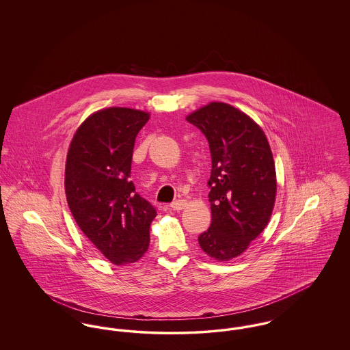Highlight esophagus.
Listing matches in <instances>:
<instances>
[{"label": "esophagus", "mask_w": 350, "mask_h": 350, "mask_svg": "<svg viewBox=\"0 0 350 350\" xmlns=\"http://www.w3.org/2000/svg\"><path fill=\"white\" fill-rule=\"evenodd\" d=\"M186 206H187V202L185 200H174V202L170 204V207H172L174 211H181Z\"/></svg>", "instance_id": "esophagus-1"}]
</instances>
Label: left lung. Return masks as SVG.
Masks as SVG:
<instances>
[{
    "mask_svg": "<svg viewBox=\"0 0 350 350\" xmlns=\"http://www.w3.org/2000/svg\"><path fill=\"white\" fill-rule=\"evenodd\" d=\"M186 120L208 140L213 170L211 226L198 237L200 248L219 262L240 256L270 220L277 174L262 129L245 113L224 102H210Z\"/></svg>",
    "mask_w": 350,
    "mask_h": 350,
    "instance_id": "obj_1",
    "label": "left lung"
}]
</instances>
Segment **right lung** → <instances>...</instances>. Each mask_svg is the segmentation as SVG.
<instances>
[{
	"mask_svg": "<svg viewBox=\"0 0 350 350\" xmlns=\"http://www.w3.org/2000/svg\"><path fill=\"white\" fill-rule=\"evenodd\" d=\"M148 111L107 107L94 111L69 144L64 187L77 226L114 265L139 261L150 247L156 210L130 180L137 133Z\"/></svg>",
	"mask_w": 350,
	"mask_h": 350,
	"instance_id": "obj_1",
	"label": "right lung"
}]
</instances>
